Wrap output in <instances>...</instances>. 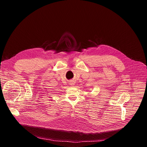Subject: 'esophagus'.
I'll return each mask as SVG.
<instances>
[{
	"instance_id": "34e87169",
	"label": "esophagus",
	"mask_w": 147,
	"mask_h": 147,
	"mask_svg": "<svg viewBox=\"0 0 147 147\" xmlns=\"http://www.w3.org/2000/svg\"><path fill=\"white\" fill-rule=\"evenodd\" d=\"M74 84H75V82L73 80H71L69 81V85H71V86H74Z\"/></svg>"
}]
</instances>
